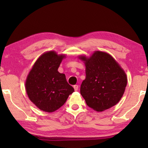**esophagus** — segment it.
<instances>
[{
    "mask_svg": "<svg viewBox=\"0 0 148 148\" xmlns=\"http://www.w3.org/2000/svg\"><path fill=\"white\" fill-rule=\"evenodd\" d=\"M73 87L75 91H77V90L78 89V86H77V85H75V86H73Z\"/></svg>",
    "mask_w": 148,
    "mask_h": 148,
    "instance_id": "esophagus-1",
    "label": "esophagus"
}]
</instances>
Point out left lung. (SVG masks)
Returning a JSON list of instances; mask_svg holds the SVG:
<instances>
[{"mask_svg":"<svg viewBox=\"0 0 148 148\" xmlns=\"http://www.w3.org/2000/svg\"><path fill=\"white\" fill-rule=\"evenodd\" d=\"M86 66V79L80 93L87 106L97 112H103L116 105L122 98L127 77L111 55L95 51L90 57L78 56Z\"/></svg>","mask_w":148,"mask_h":148,"instance_id":"8db88e82","label":"left lung"}]
</instances>
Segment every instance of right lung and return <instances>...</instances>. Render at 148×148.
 Returning <instances> with one entry per match:
<instances>
[{
  "label": "right lung",
  "mask_w": 148,
  "mask_h": 148,
  "mask_svg": "<svg viewBox=\"0 0 148 148\" xmlns=\"http://www.w3.org/2000/svg\"><path fill=\"white\" fill-rule=\"evenodd\" d=\"M64 58L65 54L55 51L45 52L37 59L27 75L25 84L27 94L30 101L42 111H56L74 91L65 75L58 71Z\"/></svg>",
  "instance_id": "obj_1"
}]
</instances>
